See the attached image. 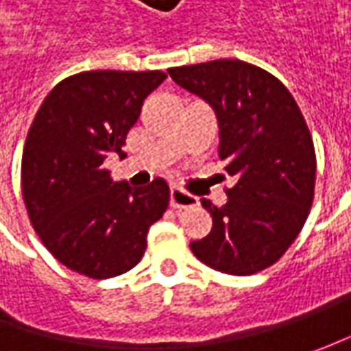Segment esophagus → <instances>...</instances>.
I'll return each instance as SVG.
<instances>
[{"label":"esophagus","mask_w":351,"mask_h":351,"mask_svg":"<svg viewBox=\"0 0 351 351\" xmlns=\"http://www.w3.org/2000/svg\"><path fill=\"white\" fill-rule=\"evenodd\" d=\"M169 205L173 209H189V207H195L197 205V197H193L191 193L183 191V189H178L173 187L169 191Z\"/></svg>","instance_id":"1"}]
</instances>
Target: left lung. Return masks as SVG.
Instances as JSON below:
<instances>
[{
  "mask_svg": "<svg viewBox=\"0 0 351 351\" xmlns=\"http://www.w3.org/2000/svg\"><path fill=\"white\" fill-rule=\"evenodd\" d=\"M168 74L213 107L219 158L234 180L223 207L201 199L213 228L191 252L223 274L262 271L287 252L313 205L317 156L303 113L276 75L248 62H203Z\"/></svg>",
  "mask_w": 351,
  "mask_h": 351,
  "instance_id": "8db88e82",
  "label": "left lung"
}]
</instances>
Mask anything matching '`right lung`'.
<instances>
[{"label":"right lung","mask_w":351,"mask_h":351,"mask_svg":"<svg viewBox=\"0 0 351 351\" xmlns=\"http://www.w3.org/2000/svg\"><path fill=\"white\" fill-rule=\"evenodd\" d=\"M164 72L95 70L62 80L29 128L21 185L36 234L66 267L93 279L125 274L141 262L150 226L162 219L169 187L113 182L103 162L125 158L123 144L142 101Z\"/></svg>","instance_id":"add662e5"}]
</instances>
